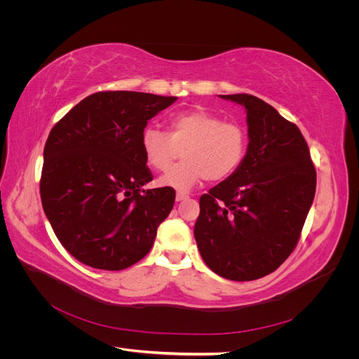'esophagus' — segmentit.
<instances>
[{"label": "esophagus", "mask_w": 359, "mask_h": 359, "mask_svg": "<svg viewBox=\"0 0 359 359\" xmlns=\"http://www.w3.org/2000/svg\"><path fill=\"white\" fill-rule=\"evenodd\" d=\"M187 198H189L187 193H184V191H178V193H177V201H178V202L186 201Z\"/></svg>", "instance_id": "esophagus-1"}]
</instances>
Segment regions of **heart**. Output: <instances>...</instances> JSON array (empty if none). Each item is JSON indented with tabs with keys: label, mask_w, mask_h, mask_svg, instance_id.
<instances>
[{
	"label": "heart",
	"mask_w": 359,
	"mask_h": 359,
	"mask_svg": "<svg viewBox=\"0 0 359 359\" xmlns=\"http://www.w3.org/2000/svg\"><path fill=\"white\" fill-rule=\"evenodd\" d=\"M140 148L147 165L156 170L169 169L178 149H182L184 161L165 173L158 184L186 191L205 178L222 181L240 169L247 156L248 136L240 124L194 109L170 116L168 133L156 127L144 128Z\"/></svg>",
	"instance_id": "heart-1"
}]
</instances>
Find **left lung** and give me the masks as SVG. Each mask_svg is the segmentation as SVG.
Wrapping results in <instances>:
<instances>
[{"mask_svg": "<svg viewBox=\"0 0 359 359\" xmlns=\"http://www.w3.org/2000/svg\"><path fill=\"white\" fill-rule=\"evenodd\" d=\"M247 156L235 173L199 199L194 238L215 274L250 281L276 271L295 250L316 191V168L299 128L250 94Z\"/></svg>", "mask_w": 359, "mask_h": 359, "instance_id": "left-lung-1", "label": "left lung"}]
</instances>
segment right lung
<instances>
[{
	"instance_id": "right-lung-1",
	"label": "right lung",
	"mask_w": 359,
	"mask_h": 359,
	"mask_svg": "<svg viewBox=\"0 0 359 359\" xmlns=\"http://www.w3.org/2000/svg\"><path fill=\"white\" fill-rule=\"evenodd\" d=\"M177 97L99 91L52 127L40 198L60 243L79 262L119 271L145 257L175 190H144L153 173L140 148L148 119Z\"/></svg>"
}]
</instances>
